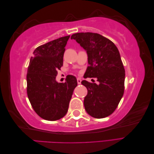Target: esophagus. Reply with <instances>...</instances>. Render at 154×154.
<instances>
[{
  "mask_svg": "<svg viewBox=\"0 0 154 154\" xmlns=\"http://www.w3.org/2000/svg\"><path fill=\"white\" fill-rule=\"evenodd\" d=\"M77 82H78V85H80V84H81V82H82V80L80 78H77Z\"/></svg>",
  "mask_w": 154,
  "mask_h": 154,
  "instance_id": "obj_1",
  "label": "esophagus"
}]
</instances>
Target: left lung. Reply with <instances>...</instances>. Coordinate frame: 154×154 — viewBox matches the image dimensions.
Instances as JSON below:
<instances>
[{"mask_svg":"<svg viewBox=\"0 0 154 154\" xmlns=\"http://www.w3.org/2000/svg\"><path fill=\"white\" fill-rule=\"evenodd\" d=\"M71 39L87 52L89 66L85 78H96L99 82H82L87 88L85 109L93 118L107 117L117 108L124 93L125 71L119 51L112 42L94 32H78Z\"/></svg>","mask_w":154,"mask_h":154,"instance_id":"obj_1","label":"left lung"}]
</instances>
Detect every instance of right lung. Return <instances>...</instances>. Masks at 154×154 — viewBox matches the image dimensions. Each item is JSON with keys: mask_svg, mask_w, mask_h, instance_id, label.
I'll return each mask as SVG.
<instances>
[{"mask_svg": "<svg viewBox=\"0 0 154 154\" xmlns=\"http://www.w3.org/2000/svg\"><path fill=\"white\" fill-rule=\"evenodd\" d=\"M70 35L42 45L31 57L27 74V93L36 113L45 120L56 121L67 112L76 77L70 76L65 83L56 80Z\"/></svg>", "mask_w": 154, "mask_h": 154, "instance_id": "right-lung-1", "label": "right lung"}]
</instances>
